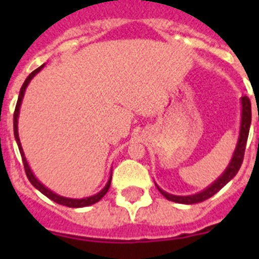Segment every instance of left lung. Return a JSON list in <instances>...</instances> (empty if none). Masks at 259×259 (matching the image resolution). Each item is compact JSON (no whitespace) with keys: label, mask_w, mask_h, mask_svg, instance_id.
Masks as SVG:
<instances>
[{"label":"left lung","mask_w":259,"mask_h":259,"mask_svg":"<svg viewBox=\"0 0 259 259\" xmlns=\"http://www.w3.org/2000/svg\"><path fill=\"white\" fill-rule=\"evenodd\" d=\"M241 104H242V116H241V130H240V137L239 143H237L236 150H235V154L232 157V161L228 164L227 170L224 171L223 175L219 178L214 184H211L209 188H206L205 191H202L201 193L193 194V196H172V194H168L166 192H163L162 189H159L162 194L167 200L174 201V202L178 203H185V205H192V203H198L202 202V201L207 200V198L212 197L217 192L221 191L224 185L227 184L233 176L239 172L240 167H241L242 161H244V154H245V146L246 141H248L249 136V128H250V122H251V105L250 100L246 96H242L241 97ZM259 120V118H258Z\"/></svg>","instance_id":"obj_1"}]
</instances>
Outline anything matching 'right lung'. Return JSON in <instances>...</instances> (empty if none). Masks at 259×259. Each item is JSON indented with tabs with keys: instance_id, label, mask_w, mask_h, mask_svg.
Masks as SVG:
<instances>
[{
	"instance_id": "right-lung-1",
	"label": "right lung",
	"mask_w": 259,
	"mask_h": 259,
	"mask_svg": "<svg viewBox=\"0 0 259 259\" xmlns=\"http://www.w3.org/2000/svg\"><path fill=\"white\" fill-rule=\"evenodd\" d=\"M42 67H44V65H41L40 67L36 68L35 71H32L31 74L28 75V77H27V79H26V81L23 83L22 88H20L19 97H18L17 106H15V111H14V136H15V140H17L18 148H19L20 155H22V161H23V164H24V171H26V175H27V178H28L29 182H31V184L33 185L35 188H37L38 191L41 192V193L45 194V196H47L48 198H50V200H52V201H54V202L59 203V205H63V206H68V207H84V206H89V205H93V203L98 202V201L101 200V198L104 197L105 194L107 193V191H109V188H110V183H111V178H110V180H109V182H107L106 187H105V188L102 189V191L100 192V193H97V194H96V196H92V197L81 198V200H75V198L62 197V196H58V194L53 193L52 191H49V189H48V188H45L44 185L41 184V183L38 182L37 179H36L35 176H33V174H32V171L29 170L28 163H27L26 157H24V153H23L22 145H20V140H19V135H18V115H19V107H20V104H22V98H23V96H24V92H26L27 85H28V83H29V81H31L32 77L35 76V75L37 74L38 71H40Z\"/></svg>"
}]
</instances>
